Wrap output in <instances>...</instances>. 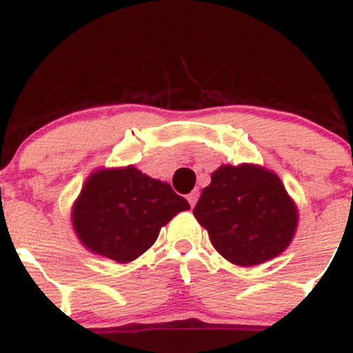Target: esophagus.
Instances as JSON below:
<instances>
[{
    "label": "esophagus",
    "mask_w": 353,
    "mask_h": 353,
    "mask_svg": "<svg viewBox=\"0 0 353 353\" xmlns=\"http://www.w3.org/2000/svg\"><path fill=\"white\" fill-rule=\"evenodd\" d=\"M198 196H200V193H198V191H191V193L188 194V201H190L191 208H193L194 205H196V201H198Z\"/></svg>",
    "instance_id": "34e87169"
}]
</instances>
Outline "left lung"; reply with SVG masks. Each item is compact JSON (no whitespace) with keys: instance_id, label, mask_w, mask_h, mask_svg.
<instances>
[{"instance_id":"obj_1","label":"left lung","mask_w":353,"mask_h":353,"mask_svg":"<svg viewBox=\"0 0 353 353\" xmlns=\"http://www.w3.org/2000/svg\"><path fill=\"white\" fill-rule=\"evenodd\" d=\"M193 214L214 248L245 268L279 255L296 228L295 205L279 177L248 163L219 167Z\"/></svg>"}]
</instances>
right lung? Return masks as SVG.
Instances as JSON below:
<instances>
[{"label": "right lung", "instance_id": "right-lung-1", "mask_svg": "<svg viewBox=\"0 0 353 353\" xmlns=\"http://www.w3.org/2000/svg\"><path fill=\"white\" fill-rule=\"evenodd\" d=\"M188 208L170 184L131 165L94 172L75 201L72 222L88 248L125 263L145 253L160 228Z\"/></svg>", "mask_w": 353, "mask_h": 353}]
</instances>
